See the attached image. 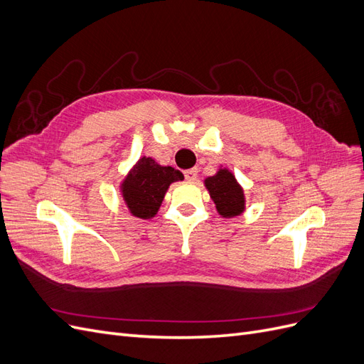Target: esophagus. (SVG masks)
Segmentation results:
<instances>
[{
    "label": "esophagus",
    "instance_id": "1",
    "mask_svg": "<svg viewBox=\"0 0 364 364\" xmlns=\"http://www.w3.org/2000/svg\"><path fill=\"white\" fill-rule=\"evenodd\" d=\"M183 176H185V179L186 181H196L197 179V168H190V170H186V171H183Z\"/></svg>",
    "mask_w": 364,
    "mask_h": 364
}]
</instances>
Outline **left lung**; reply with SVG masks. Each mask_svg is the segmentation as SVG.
Instances as JSON below:
<instances>
[{"label":"left lung","mask_w":364,"mask_h":364,"mask_svg":"<svg viewBox=\"0 0 364 364\" xmlns=\"http://www.w3.org/2000/svg\"><path fill=\"white\" fill-rule=\"evenodd\" d=\"M205 185L220 215L235 217L245 211L243 190L230 171L220 170L215 176L208 178Z\"/></svg>","instance_id":"8db88e82"}]
</instances>
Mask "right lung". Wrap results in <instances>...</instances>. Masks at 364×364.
<instances>
[{
	"label": "right lung",
	"instance_id": "obj_1",
	"mask_svg": "<svg viewBox=\"0 0 364 364\" xmlns=\"http://www.w3.org/2000/svg\"><path fill=\"white\" fill-rule=\"evenodd\" d=\"M183 174L173 167H161L151 158H141L127 174L121 191L130 213L139 218L155 217L171 182Z\"/></svg>",
	"mask_w": 364,
	"mask_h": 364
}]
</instances>
